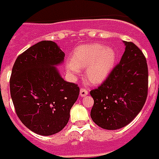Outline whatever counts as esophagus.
Returning a JSON list of instances; mask_svg holds the SVG:
<instances>
[{"label":"esophagus","instance_id":"34e87169","mask_svg":"<svg viewBox=\"0 0 159 159\" xmlns=\"http://www.w3.org/2000/svg\"><path fill=\"white\" fill-rule=\"evenodd\" d=\"M88 93H89L88 89H84V88H81L80 91V95L81 97H84V96L88 95Z\"/></svg>","mask_w":159,"mask_h":159}]
</instances>
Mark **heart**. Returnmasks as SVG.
Masks as SVG:
<instances>
[{"label":"heart","instance_id":"obj_1","mask_svg":"<svg viewBox=\"0 0 159 159\" xmlns=\"http://www.w3.org/2000/svg\"><path fill=\"white\" fill-rule=\"evenodd\" d=\"M116 53L112 48L103 44L81 45L74 51L71 61L66 64L67 71L72 76L80 69L85 70V77L92 84H101L107 80L115 65Z\"/></svg>","mask_w":159,"mask_h":159}]
</instances>
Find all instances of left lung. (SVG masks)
I'll return each instance as SVG.
<instances>
[{"instance_id":"obj_1","label":"left lung","mask_w":159,"mask_h":159,"mask_svg":"<svg viewBox=\"0 0 159 159\" xmlns=\"http://www.w3.org/2000/svg\"><path fill=\"white\" fill-rule=\"evenodd\" d=\"M124 43L120 63L100 86L90 90L94 99L90 116L103 129L116 130L128 125L143 109L148 96L146 58L136 44Z\"/></svg>"}]
</instances>
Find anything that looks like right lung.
Here are the masks:
<instances>
[{
  "mask_svg": "<svg viewBox=\"0 0 159 159\" xmlns=\"http://www.w3.org/2000/svg\"><path fill=\"white\" fill-rule=\"evenodd\" d=\"M64 52L52 41H42L17 57L10 79L15 111L32 132L50 136L60 132L70 119L80 87L62 78L55 66Z\"/></svg>",
  "mask_w": 159,
  "mask_h": 159,
  "instance_id": "obj_1",
  "label": "right lung"
}]
</instances>
